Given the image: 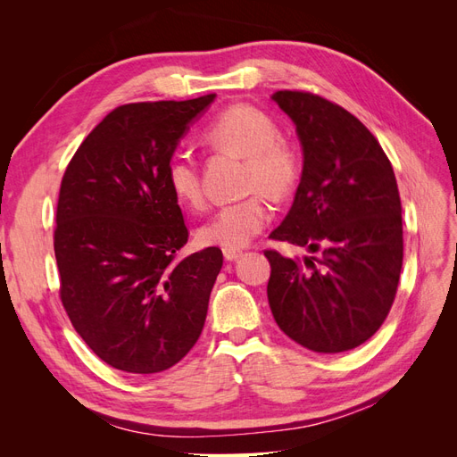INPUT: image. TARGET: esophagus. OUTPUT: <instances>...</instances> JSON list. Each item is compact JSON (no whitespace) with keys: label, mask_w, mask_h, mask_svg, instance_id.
I'll return each instance as SVG.
<instances>
[{"label":"esophagus","mask_w":457,"mask_h":457,"mask_svg":"<svg viewBox=\"0 0 457 457\" xmlns=\"http://www.w3.org/2000/svg\"><path fill=\"white\" fill-rule=\"evenodd\" d=\"M242 255V252L240 250H223V257H225V261H234V259H238Z\"/></svg>","instance_id":"obj_1"}]
</instances>
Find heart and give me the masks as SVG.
<instances>
[{"label":"heart","instance_id":"b5f03b06","mask_svg":"<svg viewBox=\"0 0 457 457\" xmlns=\"http://www.w3.org/2000/svg\"><path fill=\"white\" fill-rule=\"evenodd\" d=\"M204 141L217 152L245 160L242 185L252 195L220 207L198 230V238L205 245L240 250L269 225L270 205L264 195L286 200L299 187L303 154L295 143L280 135L278 123L250 104H232L219 112L207 126ZM165 181L181 205L190 210L204 205L205 195L198 165L187 154H173L168 160Z\"/></svg>","mask_w":457,"mask_h":457}]
</instances>
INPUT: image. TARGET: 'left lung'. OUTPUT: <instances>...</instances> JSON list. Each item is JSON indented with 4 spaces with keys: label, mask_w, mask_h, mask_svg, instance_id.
Segmentation results:
<instances>
[{
    "label": "left lung",
    "mask_w": 457,
    "mask_h": 457,
    "mask_svg": "<svg viewBox=\"0 0 457 457\" xmlns=\"http://www.w3.org/2000/svg\"><path fill=\"white\" fill-rule=\"evenodd\" d=\"M303 145V179L272 240L322 252L265 250L276 324L314 353H343L385 322L403 269V205L379 141L349 110L309 91H276Z\"/></svg>",
    "instance_id": "1"
}]
</instances>
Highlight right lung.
<instances>
[{
	"mask_svg": "<svg viewBox=\"0 0 457 457\" xmlns=\"http://www.w3.org/2000/svg\"><path fill=\"white\" fill-rule=\"evenodd\" d=\"M213 99L114 108L62 175L53 234L59 295L79 337L116 370H168L202 334L223 253L181 257L188 228L165 163Z\"/></svg>",
	"mask_w": 457,
	"mask_h": 457,
	"instance_id": "obj_1",
	"label": "right lung"
}]
</instances>
